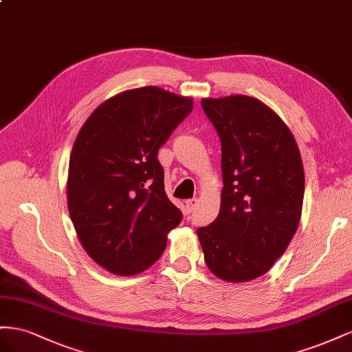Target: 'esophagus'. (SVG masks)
I'll list each match as a JSON object with an SVG mask.
<instances>
[{
	"label": "esophagus",
	"instance_id": "esophagus-1",
	"mask_svg": "<svg viewBox=\"0 0 352 352\" xmlns=\"http://www.w3.org/2000/svg\"><path fill=\"white\" fill-rule=\"evenodd\" d=\"M197 204H199V200L196 199V197H193V199H188L187 202H186V209H187V212H193V210L196 209V206H197Z\"/></svg>",
	"mask_w": 352,
	"mask_h": 352
}]
</instances>
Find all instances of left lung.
<instances>
[{
  "instance_id": "1",
  "label": "left lung",
  "mask_w": 352,
  "mask_h": 352,
  "mask_svg": "<svg viewBox=\"0 0 352 352\" xmlns=\"http://www.w3.org/2000/svg\"><path fill=\"white\" fill-rule=\"evenodd\" d=\"M202 109L221 140L224 187L218 217L196 233L217 277L249 282L273 267L296 232L302 160L286 124L259 100L205 98Z\"/></svg>"
}]
</instances>
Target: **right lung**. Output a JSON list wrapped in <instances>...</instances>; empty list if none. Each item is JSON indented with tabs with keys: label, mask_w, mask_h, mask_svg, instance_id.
<instances>
[{
	"label": "right lung",
	"mask_w": 352,
	"mask_h": 352,
	"mask_svg": "<svg viewBox=\"0 0 352 352\" xmlns=\"http://www.w3.org/2000/svg\"><path fill=\"white\" fill-rule=\"evenodd\" d=\"M192 110V98L135 88L100 104L79 131L69 160V214L87 254L110 273L134 276L153 265L182 223L157 152Z\"/></svg>",
	"instance_id": "right-lung-1"
}]
</instances>
